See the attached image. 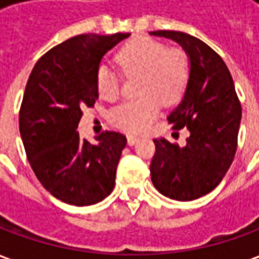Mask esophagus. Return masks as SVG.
<instances>
[{
  "instance_id": "esophagus-1",
  "label": "esophagus",
  "mask_w": 259,
  "mask_h": 259,
  "mask_svg": "<svg viewBox=\"0 0 259 259\" xmlns=\"http://www.w3.org/2000/svg\"><path fill=\"white\" fill-rule=\"evenodd\" d=\"M140 140V137L139 136H135V135H127V144L129 146H135L137 141Z\"/></svg>"
}]
</instances>
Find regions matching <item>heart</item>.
I'll list each match as a JSON object with an SVG mask.
<instances>
[{
	"label": "heart",
	"mask_w": 259,
	"mask_h": 259,
	"mask_svg": "<svg viewBox=\"0 0 259 259\" xmlns=\"http://www.w3.org/2000/svg\"><path fill=\"white\" fill-rule=\"evenodd\" d=\"M119 69L126 77H139L136 96L139 98L119 105L111 112V123L119 129L139 133L157 119L159 105H175L185 94L191 73L189 54L180 47L148 37H137L119 48L115 55ZM98 96L115 101L120 94L119 76L101 65L97 69Z\"/></svg>",
	"instance_id": "obj_1"
}]
</instances>
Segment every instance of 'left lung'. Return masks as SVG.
Instances as JSON below:
<instances>
[{
  "instance_id": "left-lung-1",
  "label": "left lung",
  "mask_w": 259,
  "mask_h": 259,
  "mask_svg": "<svg viewBox=\"0 0 259 259\" xmlns=\"http://www.w3.org/2000/svg\"><path fill=\"white\" fill-rule=\"evenodd\" d=\"M170 38L189 54L191 73L183 100L168 116L175 130L187 127L190 136L180 147L155 139L150 172L161 194L193 201L211 193L233 162L241 120V105L223 59L200 38L182 31H150Z\"/></svg>"
}]
</instances>
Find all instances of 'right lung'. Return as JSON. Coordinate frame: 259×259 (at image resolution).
Returning <instances> with one entry per match:
<instances>
[{
  "mask_svg": "<svg viewBox=\"0 0 259 259\" xmlns=\"http://www.w3.org/2000/svg\"><path fill=\"white\" fill-rule=\"evenodd\" d=\"M129 36L72 37L44 54L27 80L19 112L26 155L44 189L70 205H93L113 190L126 137L107 130L91 144L76 129L81 109L98 98L102 57Z\"/></svg>",
  "mask_w": 259,
  "mask_h": 259,
  "instance_id": "right-lung-1",
  "label": "right lung"
}]
</instances>
